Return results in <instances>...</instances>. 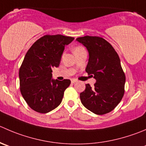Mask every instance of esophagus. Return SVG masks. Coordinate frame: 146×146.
<instances>
[{"label": "esophagus", "mask_w": 146, "mask_h": 146, "mask_svg": "<svg viewBox=\"0 0 146 146\" xmlns=\"http://www.w3.org/2000/svg\"><path fill=\"white\" fill-rule=\"evenodd\" d=\"M76 81H77V80H76V79H71V83H76Z\"/></svg>", "instance_id": "1"}]
</instances>
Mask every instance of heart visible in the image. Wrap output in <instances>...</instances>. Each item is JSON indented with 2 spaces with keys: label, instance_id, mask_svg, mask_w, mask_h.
<instances>
[{
  "label": "heart",
  "instance_id": "b5f03b06",
  "mask_svg": "<svg viewBox=\"0 0 146 146\" xmlns=\"http://www.w3.org/2000/svg\"><path fill=\"white\" fill-rule=\"evenodd\" d=\"M83 49H84V48H83L82 46H77V47H76L74 49H73V53H74V52H76V51H78V50H83Z\"/></svg>",
  "mask_w": 146,
  "mask_h": 146
}]
</instances>
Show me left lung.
Segmentation results:
<instances>
[{
	"label": "left lung",
	"instance_id": "left-lung-1",
	"mask_svg": "<svg viewBox=\"0 0 146 146\" xmlns=\"http://www.w3.org/2000/svg\"><path fill=\"white\" fill-rule=\"evenodd\" d=\"M76 40L87 48L89 59L86 71L96 80L93 87L86 85L80 94V101L97 115L111 112L121 102L125 92V76L119 56L103 38L86 35Z\"/></svg>",
	"mask_w": 146,
	"mask_h": 146
}]
</instances>
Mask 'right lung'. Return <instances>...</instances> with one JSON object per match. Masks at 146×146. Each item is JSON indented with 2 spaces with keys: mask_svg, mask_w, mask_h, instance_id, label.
Listing matches in <instances>:
<instances>
[{
  "mask_svg": "<svg viewBox=\"0 0 146 146\" xmlns=\"http://www.w3.org/2000/svg\"><path fill=\"white\" fill-rule=\"evenodd\" d=\"M74 38L46 35L32 45L19 70L20 90L33 111L46 113L60 104L70 80L52 78V68L59 66L65 46Z\"/></svg>",
  "mask_w": 146,
  "mask_h": 146,
  "instance_id": "add662e5",
  "label": "right lung"
}]
</instances>
